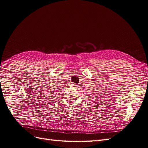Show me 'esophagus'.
I'll use <instances>...</instances> for the list:
<instances>
[{"instance_id":"34e87169","label":"esophagus","mask_w":148,"mask_h":148,"mask_svg":"<svg viewBox=\"0 0 148 148\" xmlns=\"http://www.w3.org/2000/svg\"><path fill=\"white\" fill-rule=\"evenodd\" d=\"M71 86H73V87H75L76 86H77V85H76L75 84H73H73H71Z\"/></svg>"}]
</instances>
